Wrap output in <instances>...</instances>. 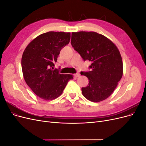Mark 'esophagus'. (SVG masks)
I'll list each match as a JSON object with an SVG mask.
<instances>
[{
  "instance_id": "obj_1",
  "label": "esophagus",
  "mask_w": 146,
  "mask_h": 146,
  "mask_svg": "<svg viewBox=\"0 0 146 146\" xmlns=\"http://www.w3.org/2000/svg\"><path fill=\"white\" fill-rule=\"evenodd\" d=\"M80 76V74H79V73H77L76 74H74V77H79Z\"/></svg>"
}]
</instances>
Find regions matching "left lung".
Segmentation results:
<instances>
[{
    "label": "left lung",
    "mask_w": 146,
    "mask_h": 146,
    "mask_svg": "<svg viewBox=\"0 0 146 146\" xmlns=\"http://www.w3.org/2000/svg\"><path fill=\"white\" fill-rule=\"evenodd\" d=\"M71 45L84 61H91L90 71L81 72L89 83L82 88L86 99L99 102L107 99L123 74L122 60L117 47L108 38L94 32H72Z\"/></svg>",
    "instance_id": "8db88e82"
}]
</instances>
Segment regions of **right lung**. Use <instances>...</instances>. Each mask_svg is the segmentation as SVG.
Returning <instances> with one entry per match:
<instances>
[{
  "label": "right lung",
  "instance_id": "add662e5",
  "mask_svg": "<svg viewBox=\"0 0 146 146\" xmlns=\"http://www.w3.org/2000/svg\"><path fill=\"white\" fill-rule=\"evenodd\" d=\"M70 39L69 32H48L35 38L24 51L21 66L24 80L41 99L51 100L57 98L68 81L73 79L72 75L61 74L58 69L51 68Z\"/></svg>",
  "mask_w": 146,
  "mask_h": 146
}]
</instances>
